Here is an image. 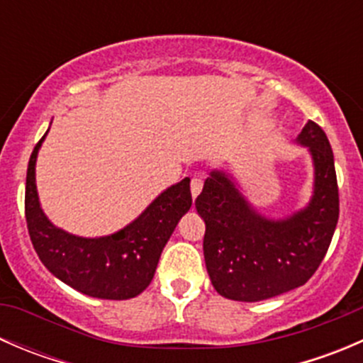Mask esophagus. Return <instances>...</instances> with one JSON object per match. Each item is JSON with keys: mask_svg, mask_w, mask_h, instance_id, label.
Returning <instances> with one entry per match:
<instances>
[{"mask_svg": "<svg viewBox=\"0 0 363 363\" xmlns=\"http://www.w3.org/2000/svg\"><path fill=\"white\" fill-rule=\"evenodd\" d=\"M202 188H203L202 179H199V177L191 179V196H193V199H196V196L200 195V191H202Z\"/></svg>", "mask_w": 363, "mask_h": 363, "instance_id": "esophagus-1", "label": "esophagus"}]
</instances>
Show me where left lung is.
<instances>
[{
  "instance_id": "8db88e82",
  "label": "left lung",
  "mask_w": 363,
  "mask_h": 363,
  "mask_svg": "<svg viewBox=\"0 0 363 363\" xmlns=\"http://www.w3.org/2000/svg\"><path fill=\"white\" fill-rule=\"evenodd\" d=\"M313 163V193L303 207L270 218L250 202L230 168H214L195 200L205 223L203 256L219 295L259 302L302 286L323 262L339 219L334 152L313 121L295 138Z\"/></svg>"
}]
</instances>
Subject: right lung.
I'll use <instances>...</instances> for the list:
<instances>
[{"instance_id": "right-lung-1", "label": "right lung", "mask_w": 363, "mask_h": 363, "mask_svg": "<svg viewBox=\"0 0 363 363\" xmlns=\"http://www.w3.org/2000/svg\"><path fill=\"white\" fill-rule=\"evenodd\" d=\"M49 130L33 149L26 175V221L40 262L65 284L94 298L140 295L151 284L175 226L191 207L189 177L163 189L133 221L111 235H75L54 225L38 199L36 160Z\"/></svg>"}]
</instances>
